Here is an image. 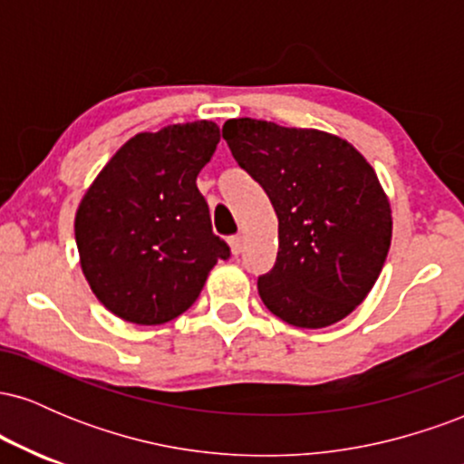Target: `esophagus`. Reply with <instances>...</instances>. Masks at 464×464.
Here are the masks:
<instances>
[{
    "label": "esophagus",
    "mask_w": 464,
    "mask_h": 464,
    "mask_svg": "<svg viewBox=\"0 0 464 464\" xmlns=\"http://www.w3.org/2000/svg\"><path fill=\"white\" fill-rule=\"evenodd\" d=\"M242 236H233V237H228V248H231V253L233 255H239L242 253Z\"/></svg>",
    "instance_id": "obj_1"
}]
</instances>
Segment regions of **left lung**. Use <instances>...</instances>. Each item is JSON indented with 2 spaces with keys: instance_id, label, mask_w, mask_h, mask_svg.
<instances>
[{
  "instance_id": "obj_1",
  "label": "left lung",
  "mask_w": 464,
  "mask_h": 464,
  "mask_svg": "<svg viewBox=\"0 0 464 464\" xmlns=\"http://www.w3.org/2000/svg\"><path fill=\"white\" fill-rule=\"evenodd\" d=\"M222 137L279 220L276 262L257 281L264 305L301 329L347 318L375 285L392 239L375 169L347 140L316 129L239 117Z\"/></svg>"
}]
</instances>
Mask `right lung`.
Returning <instances> with one entry per match:
<instances>
[{
	"instance_id": "obj_1",
	"label": "right lung",
	"mask_w": 464,
	"mask_h": 464,
	"mask_svg": "<svg viewBox=\"0 0 464 464\" xmlns=\"http://www.w3.org/2000/svg\"><path fill=\"white\" fill-rule=\"evenodd\" d=\"M218 143L220 129L207 120L140 132L84 191L73 220L80 268L121 321H174L228 257L196 185Z\"/></svg>"
}]
</instances>
